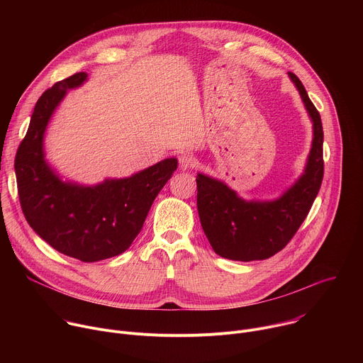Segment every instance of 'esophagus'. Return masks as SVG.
Listing matches in <instances>:
<instances>
[{"label": "esophagus", "instance_id": "34e87169", "mask_svg": "<svg viewBox=\"0 0 363 363\" xmlns=\"http://www.w3.org/2000/svg\"><path fill=\"white\" fill-rule=\"evenodd\" d=\"M196 165V160L189 153H182L179 157V169L181 171H189L194 169Z\"/></svg>", "mask_w": 363, "mask_h": 363}]
</instances>
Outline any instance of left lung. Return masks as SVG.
Listing matches in <instances>:
<instances>
[{
  "instance_id": "obj_1",
  "label": "left lung",
  "mask_w": 363,
  "mask_h": 363,
  "mask_svg": "<svg viewBox=\"0 0 363 363\" xmlns=\"http://www.w3.org/2000/svg\"><path fill=\"white\" fill-rule=\"evenodd\" d=\"M304 108L313 122V140L301 177L277 199L245 201L223 181L198 174L196 206L202 230L213 250L228 260H266L297 233L323 179V128L318 109L294 73Z\"/></svg>"
}]
</instances>
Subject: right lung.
Listing matches in <instances>:
<instances>
[{
	"label": "right lung",
	"mask_w": 363,
	"mask_h": 363,
	"mask_svg": "<svg viewBox=\"0 0 363 363\" xmlns=\"http://www.w3.org/2000/svg\"><path fill=\"white\" fill-rule=\"evenodd\" d=\"M86 80L87 73H76L40 96L14 168L21 210L35 234L65 255L94 263L130 247L178 161L168 158L132 177L90 186L63 181L45 161L44 133L67 90Z\"/></svg>",
	"instance_id": "right-lung-1"
}]
</instances>
